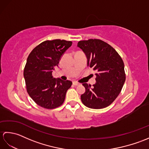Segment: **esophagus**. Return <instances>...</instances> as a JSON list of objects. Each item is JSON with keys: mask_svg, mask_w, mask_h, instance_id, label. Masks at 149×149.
Segmentation results:
<instances>
[{"mask_svg": "<svg viewBox=\"0 0 149 149\" xmlns=\"http://www.w3.org/2000/svg\"><path fill=\"white\" fill-rule=\"evenodd\" d=\"M73 84H74V86H79V85H80L79 83H77V82H75V81L73 82Z\"/></svg>", "mask_w": 149, "mask_h": 149, "instance_id": "34e87169", "label": "esophagus"}]
</instances>
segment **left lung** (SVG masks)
<instances>
[{
  "label": "left lung",
  "mask_w": 149,
  "mask_h": 149,
  "mask_svg": "<svg viewBox=\"0 0 149 149\" xmlns=\"http://www.w3.org/2000/svg\"><path fill=\"white\" fill-rule=\"evenodd\" d=\"M77 47L86 56L88 66L96 72L92 88L83 84L85 92L81 96L82 102L91 109L106 107L118 96L125 83L123 60L111 46L100 40L80 41Z\"/></svg>",
  "instance_id": "obj_1"
}]
</instances>
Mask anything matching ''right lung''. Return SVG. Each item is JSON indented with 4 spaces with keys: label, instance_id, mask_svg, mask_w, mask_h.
<instances>
[{
    "label": "right lung",
    "instance_id": "right-lung-1",
    "mask_svg": "<svg viewBox=\"0 0 149 149\" xmlns=\"http://www.w3.org/2000/svg\"><path fill=\"white\" fill-rule=\"evenodd\" d=\"M72 44L70 41L64 40H47L36 47L28 56L24 71L27 91L40 106L54 109L64 102L72 81L56 79L52 73Z\"/></svg>",
    "mask_w": 149,
    "mask_h": 149
}]
</instances>
